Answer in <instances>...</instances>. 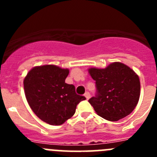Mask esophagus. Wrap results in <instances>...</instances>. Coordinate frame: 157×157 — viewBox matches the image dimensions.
Returning a JSON list of instances; mask_svg holds the SVG:
<instances>
[{
  "mask_svg": "<svg viewBox=\"0 0 157 157\" xmlns=\"http://www.w3.org/2000/svg\"><path fill=\"white\" fill-rule=\"evenodd\" d=\"M84 96H85L87 100H89V99H90V93H89V92L86 93V94H84Z\"/></svg>",
  "mask_w": 157,
  "mask_h": 157,
  "instance_id": "obj_1",
  "label": "esophagus"
}]
</instances>
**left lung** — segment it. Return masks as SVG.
<instances>
[{
  "label": "left lung",
  "instance_id": "1",
  "mask_svg": "<svg viewBox=\"0 0 157 157\" xmlns=\"http://www.w3.org/2000/svg\"><path fill=\"white\" fill-rule=\"evenodd\" d=\"M95 80L96 95L89 100L98 116L118 121L133 112L140 97L139 78L122 63H113L105 69L89 70Z\"/></svg>",
  "mask_w": 157,
  "mask_h": 157
}]
</instances>
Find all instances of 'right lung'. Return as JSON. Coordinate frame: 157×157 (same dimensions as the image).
<instances>
[{
    "label": "right lung",
    "instance_id": "1",
    "mask_svg": "<svg viewBox=\"0 0 157 157\" xmlns=\"http://www.w3.org/2000/svg\"><path fill=\"white\" fill-rule=\"evenodd\" d=\"M67 69L55 65L34 67L23 81L26 98L37 117L50 125H61L73 116L84 96L78 95L75 87L67 84Z\"/></svg>",
    "mask_w": 157,
    "mask_h": 157
}]
</instances>
